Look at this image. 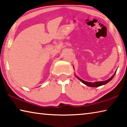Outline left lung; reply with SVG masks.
Instances as JSON below:
<instances>
[{
    "label": "left lung",
    "mask_w": 127,
    "mask_h": 127,
    "mask_svg": "<svg viewBox=\"0 0 127 127\" xmlns=\"http://www.w3.org/2000/svg\"><path fill=\"white\" fill-rule=\"evenodd\" d=\"M116 71L115 72V73L110 78H109V79H107V80H105V81H101V82H94V83L86 82V81L83 80L82 79H80V78H79L78 76L76 75V74L75 75L76 77L80 81H81V82H82L83 83V84H84L85 85H86V86H89V87H98L103 86V85H105L106 84H107V83H109L110 81H111L112 80V79L114 78V76H115V75L116 74Z\"/></svg>",
    "instance_id": "left-lung-1"
}]
</instances>
